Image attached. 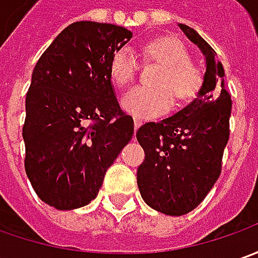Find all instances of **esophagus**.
I'll return each instance as SVG.
<instances>
[{"instance_id": "34e87169", "label": "esophagus", "mask_w": 258, "mask_h": 258, "mask_svg": "<svg viewBox=\"0 0 258 258\" xmlns=\"http://www.w3.org/2000/svg\"><path fill=\"white\" fill-rule=\"evenodd\" d=\"M141 124H143V122H141V120H140V118H137V117H134V130H136V131H137L140 127H141Z\"/></svg>"}]
</instances>
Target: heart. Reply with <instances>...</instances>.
I'll list each match as a JSON object with an SVG mask.
<instances>
[{"instance_id":"1","label":"heart","mask_w":258,"mask_h":258,"mask_svg":"<svg viewBox=\"0 0 258 258\" xmlns=\"http://www.w3.org/2000/svg\"><path fill=\"white\" fill-rule=\"evenodd\" d=\"M147 59L161 66L156 84L158 87L138 85L122 95L121 104L125 111L136 117L150 118L165 112L173 104H184L194 98L203 84L200 68L190 61V55L180 41L170 37L151 40L143 47ZM138 62L127 47L114 51L110 59V77L118 87L128 85L137 76Z\"/></svg>"}]
</instances>
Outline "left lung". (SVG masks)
Masks as SVG:
<instances>
[{
    "mask_svg": "<svg viewBox=\"0 0 258 258\" xmlns=\"http://www.w3.org/2000/svg\"><path fill=\"white\" fill-rule=\"evenodd\" d=\"M206 57V73L197 97L174 115L146 122L137 140L146 158L137 170L143 200L167 216H184L206 199L220 177L230 136L231 97L216 51L199 32L178 24Z\"/></svg>",
    "mask_w": 258,
    "mask_h": 258,
    "instance_id": "left-lung-1",
    "label": "left lung"
}]
</instances>
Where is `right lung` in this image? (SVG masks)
Returning <instances> with one entry per match:
<instances>
[{
	"label": "right lung",
	"instance_id": "obj_1",
	"mask_svg": "<svg viewBox=\"0 0 258 258\" xmlns=\"http://www.w3.org/2000/svg\"><path fill=\"white\" fill-rule=\"evenodd\" d=\"M133 32L77 21L58 34L32 71L25 98V173L44 203L74 210L98 194L105 171L134 134L120 108L110 59Z\"/></svg>",
	"mask_w": 258,
	"mask_h": 258
}]
</instances>
